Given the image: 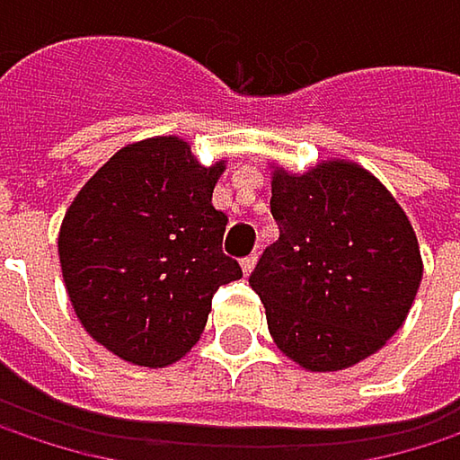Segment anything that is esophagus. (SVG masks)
I'll return each instance as SVG.
<instances>
[{
	"label": "esophagus",
	"mask_w": 460,
	"mask_h": 460,
	"mask_svg": "<svg viewBox=\"0 0 460 460\" xmlns=\"http://www.w3.org/2000/svg\"><path fill=\"white\" fill-rule=\"evenodd\" d=\"M255 263H258V255H247V258L239 261V266H242V271H244L247 277H250V271L255 269Z\"/></svg>",
	"instance_id": "34e87169"
}]
</instances>
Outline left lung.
<instances>
[{"instance_id": "obj_1", "label": "left lung", "mask_w": 460, "mask_h": 460, "mask_svg": "<svg viewBox=\"0 0 460 460\" xmlns=\"http://www.w3.org/2000/svg\"><path fill=\"white\" fill-rule=\"evenodd\" d=\"M271 216L279 239L250 288L277 349L312 373L376 354L402 327L423 277L415 231L392 191L349 159L306 172L274 164Z\"/></svg>"}]
</instances>
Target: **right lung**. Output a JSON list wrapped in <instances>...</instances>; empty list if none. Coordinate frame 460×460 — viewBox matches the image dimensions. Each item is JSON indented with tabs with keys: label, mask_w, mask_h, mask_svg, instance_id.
Returning <instances> with one entry per match:
<instances>
[{
	"label": "right lung",
	"mask_w": 460,
	"mask_h": 460,
	"mask_svg": "<svg viewBox=\"0 0 460 460\" xmlns=\"http://www.w3.org/2000/svg\"><path fill=\"white\" fill-rule=\"evenodd\" d=\"M226 159L205 167L178 136L119 148L74 197L58 255L76 320L140 367L178 362L199 341L213 293L242 277L213 208Z\"/></svg>",
	"instance_id": "right-lung-1"
}]
</instances>
